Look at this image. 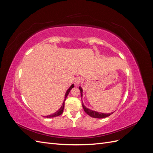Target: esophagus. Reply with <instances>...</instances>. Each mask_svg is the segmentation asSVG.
I'll use <instances>...</instances> for the list:
<instances>
[{
  "label": "esophagus",
  "instance_id": "esophagus-1",
  "mask_svg": "<svg viewBox=\"0 0 153 153\" xmlns=\"http://www.w3.org/2000/svg\"><path fill=\"white\" fill-rule=\"evenodd\" d=\"M82 82V78L80 77H77L75 79V84L76 85H78L79 84H80Z\"/></svg>",
  "mask_w": 153,
  "mask_h": 153
}]
</instances>
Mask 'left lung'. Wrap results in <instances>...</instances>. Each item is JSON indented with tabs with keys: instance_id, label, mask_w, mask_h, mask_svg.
<instances>
[{
	"instance_id": "left-lung-1",
	"label": "left lung",
	"mask_w": 153,
	"mask_h": 153,
	"mask_svg": "<svg viewBox=\"0 0 153 153\" xmlns=\"http://www.w3.org/2000/svg\"><path fill=\"white\" fill-rule=\"evenodd\" d=\"M79 89L80 91V93H81V97L83 96V89L80 86L79 87ZM82 106L84 108V110L85 111V112L88 114L89 115H90L91 117H94V118H98V119H101V118H105L106 117H108L109 115H110L111 114H112L114 112L112 113H108V114H105V113H101L99 112H96V111L94 110H92L89 108H87L86 106L84 105V104L83 103L82 101Z\"/></svg>"
}]
</instances>
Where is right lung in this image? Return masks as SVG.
Listing matches in <instances>:
<instances>
[{
	"mask_svg": "<svg viewBox=\"0 0 153 153\" xmlns=\"http://www.w3.org/2000/svg\"><path fill=\"white\" fill-rule=\"evenodd\" d=\"M73 87H74V84H72L70 87H69V89H68L67 90V91L66 92L65 97H64V101H63V103H62V106H61V108H60L57 111V112H55L54 114H50V115H47V116H44V117H47V118H50V117H55L59 116V115H61V114H62V112H63V110H64V102H65L67 96H68V94H69V92H70L71 89H72Z\"/></svg>",
	"mask_w": 153,
	"mask_h": 153,
	"instance_id": "obj_1",
	"label": "right lung"
}]
</instances>
